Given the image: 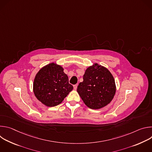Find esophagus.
Here are the masks:
<instances>
[{
    "label": "esophagus",
    "mask_w": 152,
    "mask_h": 152,
    "mask_svg": "<svg viewBox=\"0 0 152 152\" xmlns=\"http://www.w3.org/2000/svg\"><path fill=\"white\" fill-rule=\"evenodd\" d=\"M73 88H74V90H76L77 88V85H73Z\"/></svg>",
    "instance_id": "34e87169"
}]
</instances>
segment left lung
I'll return each mask as SVG.
<instances>
[{
    "label": "left lung",
    "instance_id": "obj_1",
    "mask_svg": "<svg viewBox=\"0 0 152 152\" xmlns=\"http://www.w3.org/2000/svg\"><path fill=\"white\" fill-rule=\"evenodd\" d=\"M83 79L77 91L88 107L99 110L112 101L116 91L115 83L106 68L95 63L86 69Z\"/></svg>",
    "mask_w": 152,
    "mask_h": 152
}]
</instances>
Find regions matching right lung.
<instances>
[{
  "mask_svg": "<svg viewBox=\"0 0 152 152\" xmlns=\"http://www.w3.org/2000/svg\"><path fill=\"white\" fill-rule=\"evenodd\" d=\"M73 88L64 69L53 62L39 70L33 83V91L37 99L49 107L60 104Z\"/></svg>",
  "mask_w": 152,
  "mask_h": 152,
  "instance_id": "1",
  "label": "right lung"
}]
</instances>
